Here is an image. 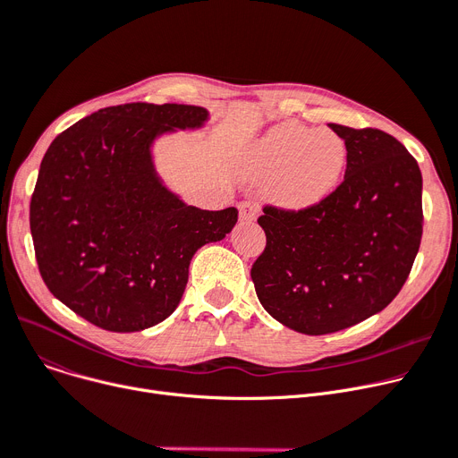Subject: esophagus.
<instances>
[{
    "mask_svg": "<svg viewBox=\"0 0 458 458\" xmlns=\"http://www.w3.org/2000/svg\"><path fill=\"white\" fill-rule=\"evenodd\" d=\"M240 210V220L242 222H253L257 218V212H259V205L255 201H242L238 205Z\"/></svg>",
    "mask_w": 458,
    "mask_h": 458,
    "instance_id": "1",
    "label": "esophagus"
}]
</instances>
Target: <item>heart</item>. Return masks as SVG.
<instances>
[{"label": "heart", "instance_id": "heart-1", "mask_svg": "<svg viewBox=\"0 0 458 458\" xmlns=\"http://www.w3.org/2000/svg\"><path fill=\"white\" fill-rule=\"evenodd\" d=\"M345 165L347 146L338 132L283 122L251 148L246 174L253 181H270L272 201L300 212L335 192Z\"/></svg>", "mask_w": 458, "mask_h": 458}]
</instances>
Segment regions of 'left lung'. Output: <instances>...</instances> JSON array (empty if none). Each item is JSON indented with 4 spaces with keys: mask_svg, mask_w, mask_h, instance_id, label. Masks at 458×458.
Here are the masks:
<instances>
[{
    "mask_svg": "<svg viewBox=\"0 0 458 458\" xmlns=\"http://www.w3.org/2000/svg\"><path fill=\"white\" fill-rule=\"evenodd\" d=\"M347 146L342 184L319 205L264 207L257 298L279 324L329 335L381 312L405 284L423 233L421 172L392 134L329 123Z\"/></svg>",
    "mask_w": 458,
    "mask_h": 458,
    "instance_id": "obj_1",
    "label": "left lung"
}]
</instances>
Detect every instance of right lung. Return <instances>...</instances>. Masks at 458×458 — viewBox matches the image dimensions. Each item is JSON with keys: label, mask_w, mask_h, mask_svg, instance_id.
<instances>
[{"label": "right lung", "mask_w": 458, "mask_h": 458, "mask_svg": "<svg viewBox=\"0 0 458 458\" xmlns=\"http://www.w3.org/2000/svg\"><path fill=\"white\" fill-rule=\"evenodd\" d=\"M207 120L196 105L125 103L47 148L30 208L35 255L49 292L77 316L113 333L160 324L182 298L194 253L234 227V207L186 205L155 168L158 137Z\"/></svg>", "instance_id": "obj_1"}]
</instances>
